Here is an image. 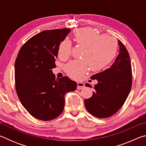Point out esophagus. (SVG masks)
<instances>
[{
	"instance_id": "obj_1",
	"label": "esophagus",
	"mask_w": 146,
	"mask_h": 146,
	"mask_svg": "<svg viewBox=\"0 0 146 146\" xmlns=\"http://www.w3.org/2000/svg\"><path fill=\"white\" fill-rule=\"evenodd\" d=\"M85 85L83 82H77V89L78 90H82V89L84 88Z\"/></svg>"
}]
</instances>
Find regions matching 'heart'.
<instances>
[{
  "mask_svg": "<svg viewBox=\"0 0 146 146\" xmlns=\"http://www.w3.org/2000/svg\"><path fill=\"white\" fill-rule=\"evenodd\" d=\"M76 44L85 46L82 57L66 64L65 70L68 75L73 78H78L90 67L92 71L102 69L116 55L118 49L117 38L109 34L100 35L91 28H82L76 30L73 34ZM71 44L64 40L58 46L59 57L65 59L70 55Z\"/></svg>",
  "mask_w": 146,
  "mask_h": 146,
  "instance_id": "1",
  "label": "heart"
}]
</instances>
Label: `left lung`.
I'll return each mask as SVG.
<instances>
[{"label":"left lung","instance_id":"1","mask_svg":"<svg viewBox=\"0 0 146 146\" xmlns=\"http://www.w3.org/2000/svg\"><path fill=\"white\" fill-rule=\"evenodd\" d=\"M119 54L110 68L95 74L91 79L98 80L92 97L84 100L88 111L94 117L105 118L115 114L122 108L132 86V70L129 53L118 40ZM86 86L90 87L89 84ZM92 88V86H91Z\"/></svg>","mask_w":146,"mask_h":146}]
</instances>
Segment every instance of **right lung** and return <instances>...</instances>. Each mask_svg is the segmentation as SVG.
Here are the masks:
<instances>
[{
  "label": "right lung",
  "instance_id": "add662e5",
  "mask_svg": "<svg viewBox=\"0 0 146 146\" xmlns=\"http://www.w3.org/2000/svg\"><path fill=\"white\" fill-rule=\"evenodd\" d=\"M70 29L45 30L21 47L15 64V89L20 101L33 117L51 120L62 113L64 96L77 84L67 76L55 78L58 46Z\"/></svg>",
  "mask_w": 146,
  "mask_h": 146
}]
</instances>
